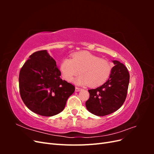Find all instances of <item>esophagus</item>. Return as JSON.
<instances>
[{
  "instance_id": "1",
  "label": "esophagus",
  "mask_w": 154,
  "mask_h": 154,
  "mask_svg": "<svg viewBox=\"0 0 154 154\" xmlns=\"http://www.w3.org/2000/svg\"><path fill=\"white\" fill-rule=\"evenodd\" d=\"M82 88H80V87H75V90H76V92L80 91H82Z\"/></svg>"
}]
</instances>
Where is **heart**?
<instances>
[{
	"instance_id": "1",
	"label": "heart",
	"mask_w": 154,
	"mask_h": 154,
	"mask_svg": "<svg viewBox=\"0 0 154 154\" xmlns=\"http://www.w3.org/2000/svg\"><path fill=\"white\" fill-rule=\"evenodd\" d=\"M112 65L106 59L87 51L76 53L72 59L65 58L60 64L63 78L69 82H72L74 77L80 72L75 82L78 85H88L91 87L101 85L108 80Z\"/></svg>"
}]
</instances>
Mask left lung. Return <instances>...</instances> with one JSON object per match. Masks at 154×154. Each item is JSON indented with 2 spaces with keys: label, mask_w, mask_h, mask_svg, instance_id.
Returning <instances> with one entry per match:
<instances>
[{
  "label": "left lung",
  "mask_w": 154,
  "mask_h": 154,
  "mask_svg": "<svg viewBox=\"0 0 154 154\" xmlns=\"http://www.w3.org/2000/svg\"><path fill=\"white\" fill-rule=\"evenodd\" d=\"M110 78L103 85L88 90L89 98L85 102L91 113L104 116L114 112L125 102L128 92L130 74L122 63L114 60Z\"/></svg>",
  "instance_id": "left-lung-1"
}]
</instances>
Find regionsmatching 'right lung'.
<instances>
[{
  "label": "right lung",
  "instance_id": "obj_1",
  "mask_svg": "<svg viewBox=\"0 0 154 154\" xmlns=\"http://www.w3.org/2000/svg\"><path fill=\"white\" fill-rule=\"evenodd\" d=\"M61 72L46 50L29 56L19 73V90L24 104L43 116L57 115L64 109L75 87L60 78Z\"/></svg>",
  "mask_w": 154,
  "mask_h": 154
}]
</instances>
